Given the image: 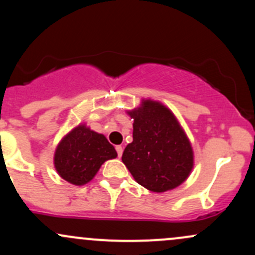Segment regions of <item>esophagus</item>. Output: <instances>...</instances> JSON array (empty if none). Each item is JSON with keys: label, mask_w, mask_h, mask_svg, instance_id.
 Returning a JSON list of instances; mask_svg holds the SVG:
<instances>
[{"label": "esophagus", "mask_w": 255, "mask_h": 255, "mask_svg": "<svg viewBox=\"0 0 255 255\" xmlns=\"http://www.w3.org/2000/svg\"><path fill=\"white\" fill-rule=\"evenodd\" d=\"M116 152H118V156L121 157L122 153H124V147L121 145H118L116 146Z\"/></svg>", "instance_id": "esophagus-1"}]
</instances>
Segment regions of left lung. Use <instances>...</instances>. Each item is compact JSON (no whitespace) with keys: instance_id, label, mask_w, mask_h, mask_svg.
I'll return each mask as SVG.
<instances>
[{"instance_id":"left-lung-1","label":"left lung","mask_w":255,"mask_h":255,"mask_svg":"<svg viewBox=\"0 0 255 255\" xmlns=\"http://www.w3.org/2000/svg\"><path fill=\"white\" fill-rule=\"evenodd\" d=\"M128 114L134 120L133 141L122 162L134 180L157 193L180 186L193 168V150L174 114L153 101H142Z\"/></svg>"}]
</instances>
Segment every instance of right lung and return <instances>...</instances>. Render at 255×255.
Returning a JSON list of instances; mask_svg holds the SVG:
<instances>
[{"label":"right lung","mask_w":255,"mask_h":255,"mask_svg":"<svg viewBox=\"0 0 255 255\" xmlns=\"http://www.w3.org/2000/svg\"><path fill=\"white\" fill-rule=\"evenodd\" d=\"M114 146L103 134L80 125L61 140L55 152V168L63 180L75 186L90 182L105 160L116 158Z\"/></svg>","instance_id":"right-lung-1"}]
</instances>
